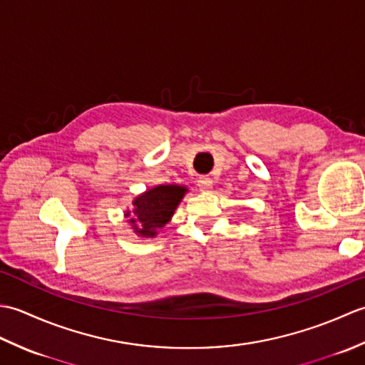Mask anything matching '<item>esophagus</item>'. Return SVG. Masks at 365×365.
I'll list each match as a JSON object with an SVG mask.
<instances>
[{
    "mask_svg": "<svg viewBox=\"0 0 365 365\" xmlns=\"http://www.w3.org/2000/svg\"><path fill=\"white\" fill-rule=\"evenodd\" d=\"M197 187L200 191H208L213 187V180L208 175H200L197 180Z\"/></svg>",
    "mask_w": 365,
    "mask_h": 365,
    "instance_id": "34e87169",
    "label": "esophagus"
}]
</instances>
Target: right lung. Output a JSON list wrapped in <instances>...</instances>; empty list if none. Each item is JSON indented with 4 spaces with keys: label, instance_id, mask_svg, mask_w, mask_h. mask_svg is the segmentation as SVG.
I'll list each match as a JSON object with an SVG mask.
<instances>
[{
    "label": "right lung",
    "instance_id": "obj_1",
    "mask_svg": "<svg viewBox=\"0 0 365 365\" xmlns=\"http://www.w3.org/2000/svg\"><path fill=\"white\" fill-rule=\"evenodd\" d=\"M185 188L175 185H161V187L145 191L135 199L133 224L136 234L141 237H155L157 229H161L174 215L175 207L185 195ZM128 216V213H127Z\"/></svg>",
    "mask_w": 365,
    "mask_h": 365
}]
</instances>
